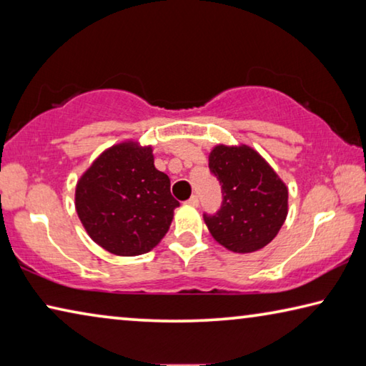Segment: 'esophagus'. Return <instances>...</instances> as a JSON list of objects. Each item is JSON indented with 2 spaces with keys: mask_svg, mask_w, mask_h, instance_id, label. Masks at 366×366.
I'll return each mask as SVG.
<instances>
[{
  "mask_svg": "<svg viewBox=\"0 0 366 366\" xmlns=\"http://www.w3.org/2000/svg\"><path fill=\"white\" fill-rule=\"evenodd\" d=\"M187 203H189V205H192V207H198V203H200V200H198L197 195H192L189 200H187Z\"/></svg>",
  "mask_w": 366,
  "mask_h": 366,
  "instance_id": "obj_1",
  "label": "esophagus"
}]
</instances>
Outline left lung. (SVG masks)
<instances>
[{
  "label": "left lung",
  "instance_id": "obj_1",
  "mask_svg": "<svg viewBox=\"0 0 366 366\" xmlns=\"http://www.w3.org/2000/svg\"><path fill=\"white\" fill-rule=\"evenodd\" d=\"M208 166L222 190L218 213L203 214L209 234L235 253L263 249L287 218L286 184L262 154L247 145H216Z\"/></svg>",
  "mask_w": 366,
  "mask_h": 366
}]
</instances>
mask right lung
I'll return each instance as SVG.
<instances>
[{
  "label": "right lung",
  "mask_w": 366,
  "mask_h": 366,
  "mask_svg": "<svg viewBox=\"0 0 366 366\" xmlns=\"http://www.w3.org/2000/svg\"><path fill=\"white\" fill-rule=\"evenodd\" d=\"M171 181L154 168L152 147L122 142L98 157L76 187L79 219L94 242L119 257L159 244L179 202Z\"/></svg>",
  "instance_id": "add662e5"
}]
</instances>
